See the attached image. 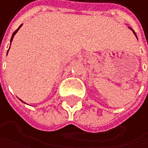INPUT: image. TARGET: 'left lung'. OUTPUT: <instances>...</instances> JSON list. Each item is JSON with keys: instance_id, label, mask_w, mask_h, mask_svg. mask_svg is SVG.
<instances>
[{"instance_id": "left-lung-1", "label": "left lung", "mask_w": 148, "mask_h": 148, "mask_svg": "<svg viewBox=\"0 0 148 148\" xmlns=\"http://www.w3.org/2000/svg\"><path fill=\"white\" fill-rule=\"evenodd\" d=\"M133 33H134V34H135V32H134V31H133Z\"/></svg>"}]
</instances>
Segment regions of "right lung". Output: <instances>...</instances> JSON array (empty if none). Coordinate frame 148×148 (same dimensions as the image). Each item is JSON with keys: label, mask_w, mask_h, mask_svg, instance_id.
Instances as JSON below:
<instances>
[{"label": "right lung", "mask_w": 148, "mask_h": 148, "mask_svg": "<svg viewBox=\"0 0 148 148\" xmlns=\"http://www.w3.org/2000/svg\"><path fill=\"white\" fill-rule=\"evenodd\" d=\"M21 25H20V26H19V27L18 28V29H16V31H15V32L13 33V34H12V37H11V40H10V42H12V39H13V37H14V35L16 34V32H18V29H19V28L21 27ZM8 51H9V50H8Z\"/></svg>", "instance_id": "right-lung-1"}]
</instances>
